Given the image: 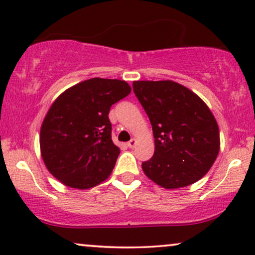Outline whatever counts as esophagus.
Masks as SVG:
<instances>
[{
	"mask_svg": "<svg viewBox=\"0 0 255 255\" xmlns=\"http://www.w3.org/2000/svg\"><path fill=\"white\" fill-rule=\"evenodd\" d=\"M136 144H137V140L134 139V138H132V139H131L130 142H128V146L130 147V149H133V147L136 146Z\"/></svg>",
	"mask_w": 255,
	"mask_h": 255,
	"instance_id": "obj_1",
	"label": "esophagus"
}]
</instances>
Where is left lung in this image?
I'll list each match as a JSON object with an SVG mask.
<instances>
[{
	"mask_svg": "<svg viewBox=\"0 0 255 255\" xmlns=\"http://www.w3.org/2000/svg\"><path fill=\"white\" fill-rule=\"evenodd\" d=\"M133 92L155 137V153L143 162L144 174L165 189L201 180L220 151L219 125L207 104L172 80L133 81Z\"/></svg>",
	"mask_w": 255,
	"mask_h": 255,
	"instance_id": "1",
	"label": "left lung"
}]
</instances>
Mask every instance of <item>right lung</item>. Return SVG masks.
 Masks as SVG:
<instances>
[{"mask_svg":"<svg viewBox=\"0 0 255 255\" xmlns=\"http://www.w3.org/2000/svg\"><path fill=\"white\" fill-rule=\"evenodd\" d=\"M130 92L124 80L92 78L54 100L41 125L40 150L56 180L83 190L111 175L121 150L111 139L109 112Z\"/></svg>","mask_w":255,"mask_h":255,"instance_id":"add662e5","label":"right lung"}]
</instances>
